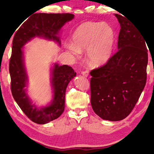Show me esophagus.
Listing matches in <instances>:
<instances>
[{
    "instance_id": "34e87169",
    "label": "esophagus",
    "mask_w": 154,
    "mask_h": 154,
    "mask_svg": "<svg viewBox=\"0 0 154 154\" xmlns=\"http://www.w3.org/2000/svg\"><path fill=\"white\" fill-rule=\"evenodd\" d=\"M82 75L83 76H85V77H88L89 75V71L88 70H86V71H82L81 72Z\"/></svg>"
}]
</instances>
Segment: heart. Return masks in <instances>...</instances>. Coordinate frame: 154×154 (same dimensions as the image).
<instances>
[{
    "label": "heart",
    "mask_w": 154,
    "mask_h": 154,
    "mask_svg": "<svg viewBox=\"0 0 154 154\" xmlns=\"http://www.w3.org/2000/svg\"><path fill=\"white\" fill-rule=\"evenodd\" d=\"M114 42L115 33L110 25L100 22H85L73 32V45H69V49L75 54L88 49L90 63L100 66L110 59Z\"/></svg>",
    "instance_id": "heart-1"
}]
</instances>
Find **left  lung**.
Segmentation results:
<instances>
[{"label":"left lung","instance_id":"left-lung-1","mask_svg":"<svg viewBox=\"0 0 154 154\" xmlns=\"http://www.w3.org/2000/svg\"><path fill=\"white\" fill-rule=\"evenodd\" d=\"M115 16L121 26L117 52L90 72L91 107L112 122L124 119L133 110L146 82L148 64L147 43L139 28L124 15Z\"/></svg>","mask_w":154,"mask_h":154}]
</instances>
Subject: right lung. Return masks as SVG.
<instances>
[{
    "instance_id": "right-lung-1",
    "label": "right lung",
    "mask_w": 154,
    "mask_h": 154,
    "mask_svg": "<svg viewBox=\"0 0 154 154\" xmlns=\"http://www.w3.org/2000/svg\"><path fill=\"white\" fill-rule=\"evenodd\" d=\"M71 13H35L21 25L13 40L12 54L9 62L11 89L15 102L32 122L44 124L56 119L65 109L66 89L76 72L70 66L55 64L52 69V85L53 100L45 107L38 108L32 104L25 93L27 75L23 64V47L34 37L52 40L60 44L58 31L65 23L74 18Z\"/></svg>"
}]
</instances>
